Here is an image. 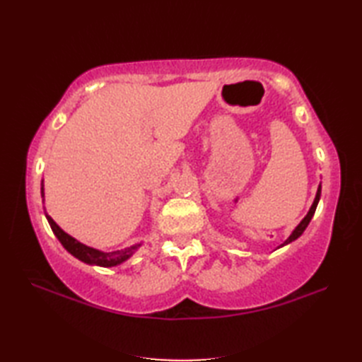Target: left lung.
Wrapping results in <instances>:
<instances>
[{"mask_svg": "<svg viewBox=\"0 0 362 362\" xmlns=\"http://www.w3.org/2000/svg\"><path fill=\"white\" fill-rule=\"evenodd\" d=\"M319 199H320V185H319V189H317V194H316V199H314V202H313V205H311V209H310V211H308V214H306L305 216V219L300 222V224L296 227V230L294 232H292V235L288 238L286 240V243L284 244H288V243H292L294 240H297V238L302 235L303 232H305V228L308 227V224H310V221L313 219V216H314V213H316V209H317V204H319ZM283 244V245H284Z\"/></svg>", "mask_w": 362, "mask_h": 362, "instance_id": "1", "label": "left lung"}]
</instances>
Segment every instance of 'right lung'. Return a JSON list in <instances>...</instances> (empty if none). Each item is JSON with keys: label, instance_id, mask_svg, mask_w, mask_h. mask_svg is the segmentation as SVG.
<instances>
[{"label": "right lung", "instance_id": "obj_1", "mask_svg": "<svg viewBox=\"0 0 362 362\" xmlns=\"http://www.w3.org/2000/svg\"><path fill=\"white\" fill-rule=\"evenodd\" d=\"M42 197H43V185H42ZM46 219H48L51 230L54 232V235L57 236L60 244H62L73 257L83 261V263L87 264H95V266H103V267H112V266L121 264L122 261H126L138 249V245H140V244H135V245H130L127 249L107 252V253L99 252L96 249L88 247L86 244H81L79 241H76L70 235H66L64 230L52 221V218L48 216V214H46Z\"/></svg>", "mask_w": 362, "mask_h": 362}]
</instances>
